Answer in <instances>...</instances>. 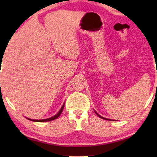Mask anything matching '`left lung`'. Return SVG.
<instances>
[{"label":"left lung","instance_id":"obj_1","mask_svg":"<svg viewBox=\"0 0 157 157\" xmlns=\"http://www.w3.org/2000/svg\"><path fill=\"white\" fill-rule=\"evenodd\" d=\"M95 113H96V114H97V116H98V117H99L100 118H101V119H105V120H109V121H110V120H111V119H106V118H104V117H101V116H100L99 114H98V113H96V111H95Z\"/></svg>","mask_w":157,"mask_h":157}]
</instances>
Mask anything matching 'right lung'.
Segmentation results:
<instances>
[{
  "mask_svg": "<svg viewBox=\"0 0 157 157\" xmlns=\"http://www.w3.org/2000/svg\"><path fill=\"white\" fill-rule=\"evenodd\" d=\"M64 104H63V106H62L61 109H60L59 111L56 113V114L55 116H53V117H52L48 118V119H40V120H36V119H29V118H27V119L31 120V121H37V122H45V121H52V120H54V119H57V118L59 117V116L61 114L62 111H63V107H64Z\"/></svg>",
  "mask_w": 157,
  "mask_h": 157,
  "instance_id": "right-lung-1",
  "label": "right lung"
}]
</instances>
